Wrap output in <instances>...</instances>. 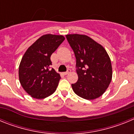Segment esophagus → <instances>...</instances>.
<instances>
[{"label":"esophagus","mask_w":134,"mask_h":134,"mask_svg":"<svg viewBox=\"0 0 134 134\" xmlns=\"http://www.w3.org/2000/svg\"><path fill=\"white\" fill-rule=\"evenodd\" d=\"M70 72H71V70L68 69V70L66 71V72H64V75H67V74H70Z\"/></svg>","instance_id":"1"}]
</instances>
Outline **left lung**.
Returning a JSON list of instances; mask_svg holds the SVG:
<instances>
[{"label":"left lung","mask_w":134,"mask_h":134,"mask_svg":"<svg viewBox=\"0 0 134 134\" xmlns=\"http://www.w3.org/2000/svg\"><path fill=\"white\" fill-rule=\"evenodd\" d=\"M76 59L78 81L72 84L75 94L93 100L105 93L112 79V66L107 51L90 37L66 35Z\"/></svg>","instance_id":"obj_1"}]
</instances>
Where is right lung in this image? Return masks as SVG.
I'll use <instances>...</instances> for the list:
<instances>
[{"mask_svg":"<svg viewBox=\"0 0 134 134\" xmlns=\"http://www.w3.org/2000/svg\"><path fill=\"white\" fill-rule=\"evenodd\" d=\"M64 40L63 35L46 34L26 50L19 67V78L31 97L45 99L56 90L61 78L54 68L49 70L50 57Z\"/></svg>","mask_w":134,"mask_h":134,"instance_id":"add662e5","label":"right lung"}]
</instances>
